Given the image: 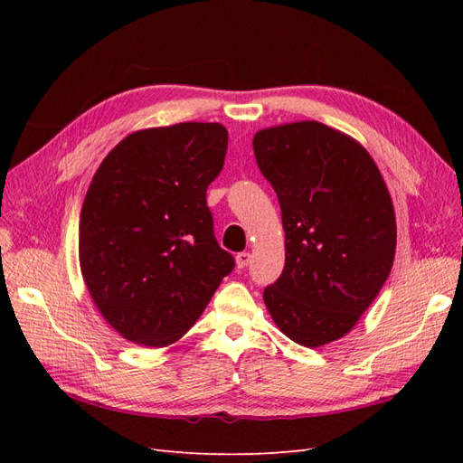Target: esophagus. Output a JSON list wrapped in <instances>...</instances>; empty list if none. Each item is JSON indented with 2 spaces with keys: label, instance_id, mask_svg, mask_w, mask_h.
Instances as JSON below:
<instances>
[{
  "label": "esophagus",
  "instance_id": "1",
  "mask_svg": "<svg viewBox=\"0 0 463 463\" xmlns=\"http://www.w3.org/2000/svg\"><path fill=\"white\" fill-rule=\"evenodd\" d=\"M250 262V255L249 253H240L235 257V266L237 269H245V266Z\"/></svg>",
  "mask_w": 463,
  "mask_h": 463
}]
</instances>
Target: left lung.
Instances as JSON below:
<instances>
[{
    "instance_id": "1",
    "label": "left lung",
    "mask_w": 463,
    "mask_h": 463,
    "mask_svg": "<svg viewBox=\"0 0 463 463\" xmlns=\"http://www.w3.org/2000/svg\"><path fill=\"white\" fill-rule=\"evenodd\" d=\"M253 148L286 232V266L264 289L266 309L299 345L340 340L394 262L396 214L384 179L365 146L318 121L260 129Z\"/></svg>"
}]
</instances>
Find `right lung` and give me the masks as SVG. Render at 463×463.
I'll use <instances>...</instances> for the list:
<instances>
[{"instance_id":"right-lung-1","label":"right lung","mask_w":463,"mask_h":463,"mask_svg":"<svg viewBox=\"0 0 463 463\" xmlns=\"http://www.w3.org/2000/svg\"><path fill=\"white\" fill-rule=\"evenodd\" d=\"M226 150L222 123L187 121L128 135L96 170L79 262L96 309L125 340L175 344L233 270L206 206Z\"/></svg>"}]
</instances>
